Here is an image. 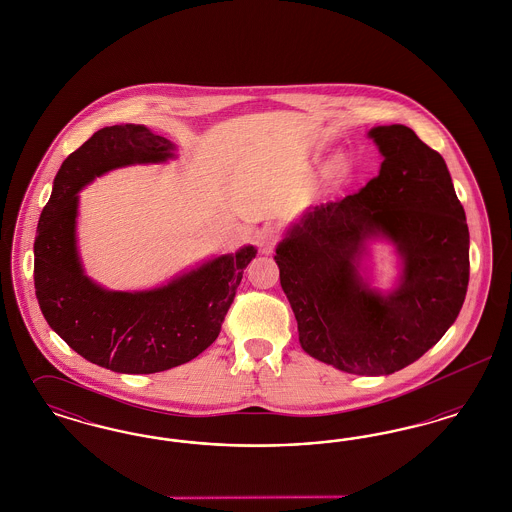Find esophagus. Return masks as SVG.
I'll list each match as a JSON object with an SVG mask.
<instances>
[{
    "label": "esophagus",
    "instance_id": "obj_1",
    "mask_svg": "<svg viewBox=\"0 0 512 512\" xmlns=\"http://www.w3.org/2000/svg\"><path fill=\"white\" fill-rule=\"evenodd\" d=\"M280 240H282V230L278 226H267L259 238V247L263 253H272Z\"/></svg>",
    "mask_w": 512,
    "mask_h": 512
}]
</instances>
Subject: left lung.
<instances>
[{
    "instance_id": "8db88e82",
    "label": "left lung",
    "mask_w": 512,
    "mask_h": 512,
    "mask_svg": "<svg viewBox=\"0 0 512 512\" xmlns=\"http://www.w3.org/2000/svg\"><path fill=\"white\" fill-rule=\"evenodd\" d=\"M380 174L307 213L276 247L280 284L305 353L361 376L397 372L434 347L468 288V226L438 151L409 126L368 132ZM388 237L404 261L400 286L370 291L358 274L364 242Z\"/></svg>"
}]
</instances>
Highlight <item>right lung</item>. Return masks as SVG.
Segmentation results:
<instances>
[{"instance_id": "right-lung-1", "label": "right lung", "mask_w": 512, "mask_h": 512, "mask_svg": "<svg viewBox=\"0 0 512 512\" xmlns=\"http://www.w3.org/2000/svg\"><path fill=\"white\" fill-rule=\"evenodd\" d=\"M171 157L174 144L142 124L105 126L63 161L38 220L34 288L42 315L78 355L113 372H163L203 353L257 253L245 245L147 292H109L84 274L74 236L78 192L107 171Z\"/></svg>"}]
</instances>
